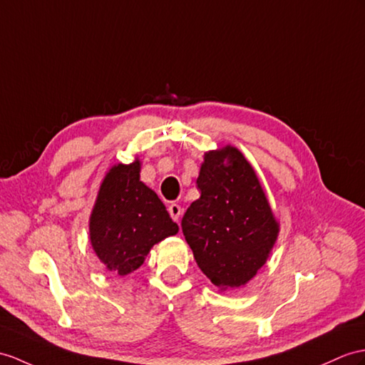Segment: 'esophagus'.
<instances>
[{"label":"esophagus","instance_id":"34e87169","mask_svg":"<svg viewBox=\"0 0 365 365\" xmlns=\"http://www.w3.org/2000/svg\"><path fill=\"white\" fill-rule=\"evenodd\" d=\"M168 213H170V217H172V220H173V221H178V220H180V217H181L182 209H181L180 204H175V202H172L170 206H168Z\"/></svg>","mask_w":365,"mask_h":365}]
</instances>
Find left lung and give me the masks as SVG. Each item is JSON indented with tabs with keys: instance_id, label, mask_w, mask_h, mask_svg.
Here are the masks:
<instances>
[{
	"instance_id": "left-lung-1",
	"label": "left lung",
	"mask_w": 365,
	"mask_h": 365,
	"mask_svg": "<svg viewBox=\"0 0 365 365\" xmlns=\"http://www.w3.org/2000/svg\"><path fill=\"white\" fill-rule=\"evenodd\" d=\"M201 197L182 218L200 269L221 291L245 287L268 260L280 225L254 167L237 147L204 153Z\"/></svg>"
}]
</instances>
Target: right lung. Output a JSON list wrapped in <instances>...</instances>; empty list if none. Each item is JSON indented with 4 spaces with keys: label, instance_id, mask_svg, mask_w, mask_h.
Here are the masks:
<instances>
[{
    "label": "right lung",
    "instance_id": "add662e5",
    "mask_svg": "<svg viewBox=\"0 0 365 365\" xmlns=\"http://www.w3.org/2000/svg\"><path fill=\"white\" fill-rule=\"evenodd\" d=\"M158 195L140 181V161L106 172L90 215V242L105 268L120 277L140 268L152 247L176 235Z\"/></svg>",
    "mask_w": 365,
    "mask_h": 365
}]
</instances>
